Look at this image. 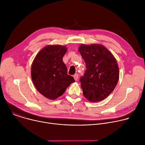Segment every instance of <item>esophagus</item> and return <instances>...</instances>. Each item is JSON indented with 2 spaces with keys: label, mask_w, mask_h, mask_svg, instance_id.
<instances>
[{
  "label": "esophagus",
  "mask_w": 145,
  "mask_h": 145,
  "mask_svg": "<svg viewBox=\"0 0 145 145\" xmlns=\"http://www.w3.org/2000/svg\"><path fill=\"white\" fill-rule=\"evenodd\" d=\"M73 77H74V80H75L76 81H77V78H78V74H74V75H73Z\"/></svg>",
  "instance_id": "1"
}]
</instances>
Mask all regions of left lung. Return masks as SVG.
Returning <instances> with one entry per match:
<instances>
[{
    "label": "left lung",
    "mask_w": 145,
    "mask_h": 145,
    "mask_svg": "<svg viewBox=\"0 0 145 145\" xmlns=\"http://www.w3.org/2000/svg\"><path fill=\"white\" fill-rule=\"evenodd\" d=\"M78 51L87 68L80 79L84 96L91 102L104 100L114 91L119 80V71L115 58L99 44H81Z\"/></svg>",
    "instance_id": "obj_1"
}]
</instances>
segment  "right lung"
<instances>
[{
	"label": "right lung",
	"mask_w": 145,
	"mask_h": 145,
	"mask_svg": "<svg viewBox=\"0 0 145 145\" xmlns=\"http://www.w3.org/2000/svg\"><path fill=\"white\" fill-rule=\"evenodd\" d=\"M67 52L65 46L48 45L39 52L33 62L31 74L33 84L37 90L48 99H56L75 81L68 74L63 61Z\"/></svg>",
	"instance_id": "right-lung-1"
}]
</instances>
